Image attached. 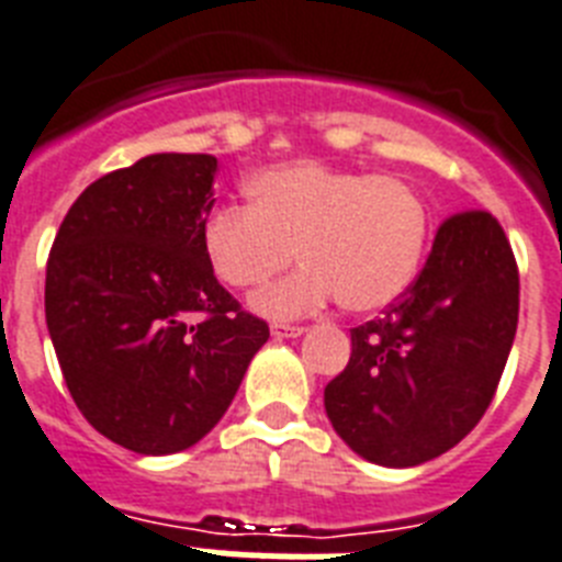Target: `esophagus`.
I'll return each instance as SVG.
<instances>
[{"label":"esophagus","mask_w":562,"mask_h":562,"mask_svg":"<svg viewBox=\"0 0 562 562\" xmlns=\"http://www.w3.org/2000/svg\"><path fill=\"white\" fill-rule=\"evenodd\" d=\"M271 334L277 339L282 337H300V334H305L303 325H289V323H273L271 325Z\"/></svg>","instance_id":"34e87169"}]
</instances>
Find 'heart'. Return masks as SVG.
Returning a JSON list of instances; mask_svg holds the SVG:
<instances>
[{
    "instance_id": "1",
    "label": "heart",
    "mask_w": 562,
    "mask_h": 562,
    "mask_svg": "<svg viewBox=\"0 0 562 562\" xmlns=\"http://www.w3.org/2000/svg\"><path fill=\"white\" fill-rule=\"evenodd\" d=\"M248 205H225L202 225V251L228 289H259L291 266H305L251 300L271 319L303 317L337 300L380 311L403 294L423 262L428 205L412 182L323 162L273 165L245 182Z\"/></svg>"
}]
</instances>
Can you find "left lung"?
<instances>
[{"instance_id": "1", "label": "left lung", "mask_w": 562, "mask_h": 562, "mask_svg": "<svg viewBox=\"0 0 562 562\" xmlns=\"http://www.w3.org/2000/svg\"><path fill=\"white\" fill-rule=\"evenodd\" d=\"M517 314L520 273L503 225L488 211L451 214L405 294L351 328V360L325 385L334 431L391 469L454 449L492 405Z\"/></svg>"}]
</instances>
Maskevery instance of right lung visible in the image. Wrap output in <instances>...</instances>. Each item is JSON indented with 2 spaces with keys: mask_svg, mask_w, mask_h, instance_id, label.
<instances>
[{
  "mask_svg": "<svg viewBox=\"0 0 562 562\" xmlns=\"http://www.w3.org/2000/svg\"><path fill=\"white\" fill-rule=\"evenodd\" d=\"M214 173L211 154H150L105 173L50 248L45 319L65 385L99 434L136 454L200 442L268 339L202 251Z\"/></svg>",
  "mask_w": 562,
  "mask_h": 562,
  "instance_id": "obj_1",
  "label": "right lung"
}]
</instances>
